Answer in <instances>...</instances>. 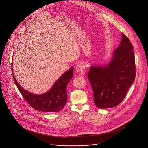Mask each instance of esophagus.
<instances>
[{
	"instance_id": "34e87169",
	"label": "esophagus",
	"mask_w": 148,
	"mask_h": 148,
	"mask_svg": "<svg viewBox=\"0 0 148 148\" xmlns=\"http://www.w3.org/2000/svg\"><path fill=\"white\" fill-rule=\"evenodd\" d=\"M76 70L77 73L80 76L84 75L85 71H86L85 66L83 64H79L77 65V66H76Z\"/></svg>"
}]
</instances>
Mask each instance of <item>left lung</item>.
I'll return each instance as SVG.
<instances>
[{
  "instance_id": "obj_1",
  "label": "left lung",
  "mask_w": 148,
  "mask_h": 148,
  "mask_svg": "<svg viewBox=\"0 0 148 148\" xmlns=\"http://www.w3.org/2000/svg\"><path fill=\"white\" fill-rule=\"evenodd\" d=\"M133 50L129 39L122 33L120 44L112 53L110 60L90 66L88 78L99 108L114 107L125 97L136 77Z\"/></svg>"
}]
</instances>
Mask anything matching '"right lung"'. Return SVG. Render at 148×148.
<instances>
[{
	"label": "right lung",
	"mask_w": 148,
	"mask_h": 148,
	"mask_svg": "<svg viewBox=\"0 0 148 148\" xmlns=\"http://www.w3.org/2000/svg\"><path fill=\"white\" fill-rule=\"evenodd\" d=\"M13 65V59L12 66ZM13 78L25 101L34 109L45 112H58L63 109L67 101L66 86L73 77V67L65 72L52 86L42 94H34L24 89L16 80L12 69Z\"/></svg>",
	"instance_id": "1"
}]
</instances>
